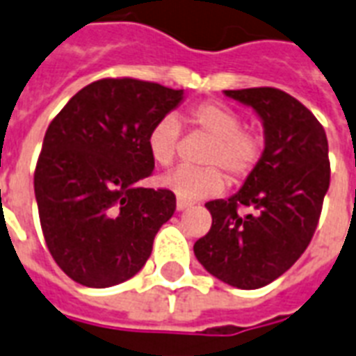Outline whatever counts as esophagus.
Segmentation results:
<instances>
[{
	"instance_id": "1",
	"label": "esophagus",
	"mask_w": 356,
	"mask_h": 356,
	"mask_svg": "<svg viewBox=\"0 0 356 356\" xmlns=\"http://www.w3.org/2000/svg\"><path fill=\"white\" fill-rule=\"evenodd\" d=\"M189 207H191V202H188V200H184V199L176 200V208H178V210H186V208Z\"/></svg>"
}]
</instances>
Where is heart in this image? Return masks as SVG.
I'll return each mask as SVG.
<instances>
[{"mask_svg":"<svg viewBox=\"0 0 356 356\" xmlns=\"http://www.w3.org/2000/svg\"><path fill=\"white\" fill-rule=\"evenodd\" d=\"M193 129L212 137L202 156L204 168H175L159 178L163 188L178 199L197 200L213 197L225 189L224 170L232 184L245 180L255 170L264 154V135L259 129L244 127L240 112L221 103H199L186 114ZM180 146V124L175 118H163L152 125L146 148L152 161L159 167L172 165Z\"/></svg>","mask_w":356,"mask_h":356,"instance_id":"1","label":"heart"}]
</instances>
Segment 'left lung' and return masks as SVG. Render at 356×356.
Here are the masks:
<instances>
[{"label":"left lung","mask_w":356,"mask_h":356,"mask_svg":"<svg viewBox=\"0 0 356 356\" xmlns=\"http://www.w3.org/2000/svg\"><path fill=\"white\" fill-rule=\"evenodd\" d=\"M225 95L261 116L264 154L238 193L207 202L212 227L193 251L221 282L259 289L287 272L314 238L330 186L328 143L319 120L277 88Z\"/></svg>","instance_id":"1"}]
</instances>
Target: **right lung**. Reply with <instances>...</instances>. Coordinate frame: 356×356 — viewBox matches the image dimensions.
<instances>
[{
	"instance_id": "right-lung-1",
	"label": "right lung",
	"mask_w": 356,
	"mask_h": 356,
	"mask_svg": "<svg viewBox=\"0 0 356 356\" xmlns=\"http://www.w3.org/2000/svg\"><path fill=\"white\" fill-rule=\"evenodd\" d=\"M181 97L157 82L101 79L48 125L33 175L39 219L50 255L80 285L103 289L135 276L172 218L175 193L138 181L156 165L148 131Z\"/></svg>"
}]
</instances>
